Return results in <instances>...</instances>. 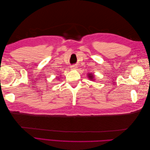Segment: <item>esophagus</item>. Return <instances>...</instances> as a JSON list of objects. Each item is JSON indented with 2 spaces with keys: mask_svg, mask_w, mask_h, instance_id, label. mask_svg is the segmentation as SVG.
<instances>
[{
  "mask_svg": "<svg viewBox=\"0 0 150 150\" xmlns=\"http://www.w3.org/2000/svg\"><path fill=\"white\" fill-rule=\"evenodd\" d=\"M71 69L72 70H74V69H77V66H75V65L71 66Z\"/></svg>",
  "mask_w": 150,
  "mask_h": 150,
  "instance_id": "esophagus-1",
  "label": "esophagus"
}]
</instances>
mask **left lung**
<instances>
[{"label": "left lung", "instance_id": "left-lung-1", "mask_svg": "<svg viewBox=\"0 0 150 150\" xmlns=\"http://www.w3.org/2000/svg\"><path fill=\"white\" fill-rule=\"evenodd\" d=\"M88 74V78H89V79H91V80H94L93 79H94V76L93 74H92L91 73H89V74Z\"/></svg>", "mask_w": 150, "mask_h": 150}]
</instances>
